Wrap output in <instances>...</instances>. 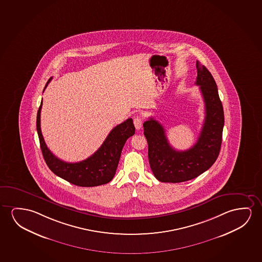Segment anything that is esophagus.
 Returning a JSON list of instances; mask_svg holds the SVG:
<instances>
[{
	"instance_id": "esophagus-1",
	"label": "esophagus",
	"mask_w": 262,
	"mask_h": 262,
	"mask_svg": "<svg viewBox=\"0 0 262 262\" xmlns=\"http://www.w3.org/2000/svg\"><path fill=\"white\" fill-rule=\"evenodd\" d=\"M133 123H134V126H135L136 129H141V125H142V117H141V115H137L136 117L134 118Z\"/></svg>"
}]
</instances>
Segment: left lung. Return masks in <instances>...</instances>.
I'll return each instance as SVG.
<instances>
[{
    "instance_id": "obj_1",
    "label": "left lung",
    "mask_w": 262,
    "mask_h": 262,
    "mask_svg": "<svg viewBox=\"0 0 262 262\" xmlns=\"http://www.w3.org/2000/svg\"><path fill=\"white\" fill-rule=\"evenodd\" d=\"M196 69L195 84L199 85L205 106V121L196 143L187 150L179 151L169 144L159 121L150 117L143 123L150 168L160 182H185L198 178L212 167L220 152L224 108L212 74L198 61Z\"/></svg>"
}]
</instances>
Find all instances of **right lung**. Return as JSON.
<instances>
[{"mask_svg": "<svg viewBox=\"0 0 262 262\" xmlns=\"http://www.w3.org/2000/svg\"><path fill=\"white\" fill-rule=\"evenodd\" d=\"M51 79L52 77L47 82L44 90ZM41 107L42 100L37 114V132L43 158L50 170L61 179L78 186L90 187L110 182L116 172L126 141L135 133L133 119L129 118L114 127L102 146L88 159L76 163H69L57 159L46 145L40 129Z\"/></svg>", "mask_w": 262, "mask_h": 262, "instance_id": "1", "label": "right lung"}]
</instances>
